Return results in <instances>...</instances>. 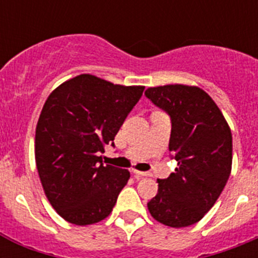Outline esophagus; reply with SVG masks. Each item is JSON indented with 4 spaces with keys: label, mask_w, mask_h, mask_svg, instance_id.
I'll return each instance as SVG.
<instances>
[{
    "label": "esophagus",
    "mask_w": 258,
    "mask_h": 258,
    "mask_svg": "<svg viewBox=\"0 0 258 258\" xmlns=\"http://www.w3.org/2000/svg\"><path fill=\"white\" fill-rule=\"evenodd\" d=\"M132 172H133L134 177H136L137 179L142 178L143 175H146V173H145V172H140V170H136V169H133V170H132Z\"/></svg>",
    "instance_id": "1"
}]
</instances>
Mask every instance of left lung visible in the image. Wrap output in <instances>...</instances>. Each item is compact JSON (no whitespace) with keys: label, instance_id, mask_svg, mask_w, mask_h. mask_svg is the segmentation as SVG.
Listing matches in <instances>:
<instances>
[{"label":"left lung","instance_id":"obj_1","mask_svg":"<svg viewBox=\"0 0 258 258\" xmlns=\"http://www.w3.org/2000/svg\"><path fill=\"white\" fill-rule=\"evenodd\" d=\"M145 95L170 117L169 151L178 168L165 179L149 211L170 227L197 223L214 206L230 177L231 131L213 99L197 86L149 88Z\"/></svg>","mask_w":258,"mask_h":258}]
</instances>
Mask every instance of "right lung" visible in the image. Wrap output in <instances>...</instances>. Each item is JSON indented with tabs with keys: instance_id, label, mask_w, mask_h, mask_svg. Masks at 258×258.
Returning a JSON list of instances; mask_svg holds the SVG:
<instances>
[{
	"instance_id": "right-lung-1",
	"label": "right lung",
	"mask_w": 258,
	"mask_h": 258,
	"mask_svg": "<svg viewBox=\"0 0 258 258\" xmlns=\"http://www.w3.org/2000/svg\"><path fill=\"white\" fill-rule=\"evenodd\" d=\"M143 90L80 75L45 102L36 127V165L47 200L68 222L92 225L112 212L131 173L104 166L99 154L106 145L115 146Z\"/></svg>"
}]
</instances>
